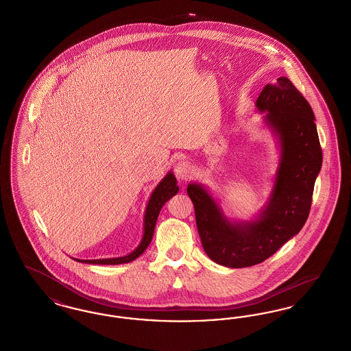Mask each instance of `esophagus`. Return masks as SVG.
Returning <instances> with one entry per match:
<instances>
[{"label": "esophagus", "instance_id": "obj_1", "mask_svg": "<svg viewBox=\"0 0 351 351\" xmlns=\"http://www.w3.org/2000/svg\"><path fill=\"white\" fill-rule=\"evenodd\" d=\"M193 173V167L188 163V162H179L176 166H175V175L178 176L179 180H183L186 182Z\"/></svg>", "mask_w": 351, "mask_h": 351}]
</instances>
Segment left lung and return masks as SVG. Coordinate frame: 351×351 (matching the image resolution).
<instances>
[{
  "instance_id": "obj_1",
  "label": "left lung",
  "mask_w": 351,
  "mask_h": 351,
  "mask_svg": "<svg viewBox=\"0 0 351 351\" xmlns=\"http://www.w3.org/2000/svg\"><path fill=\"white\" fill-rule=\"evenodd\" d=\"M255 105L259 112H266L265 121L280 143L274 189L259 217L233 222L201 184L186 188L204 251L225 267L262 263L300 232L322 165L313 110L289 79L282 76L278 83L267 84Z\"/></svg>"
}]
</instances>
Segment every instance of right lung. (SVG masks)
Instances as JSON below:
<instances>
[{"label":"right lung","mask_w":351,"mask_h":351,"mask_svg":"<svg viewBox=\"0 0 351 351\" xmlns=\"http://www.w3.org/2000/svg\"><path fill=\"white\" fill-rule=\"evenodd\" d=\"M179 192V186L176 185V178L175 175L169 171L165 179L160 183L156 185L154 192L151 193L150 200L146 208L145 213V225H143V238L139 243V246L130 252L129 255L119 256V258H108V259H75L82 263H89V265H122V263H129L136 259L143 251L146 250L150 245L152 235H154V229L155 223L159 216V212L162 206L167 202L172 196H175Z\"/></svg>","instance_id":"obj_1"}]
</instances>
